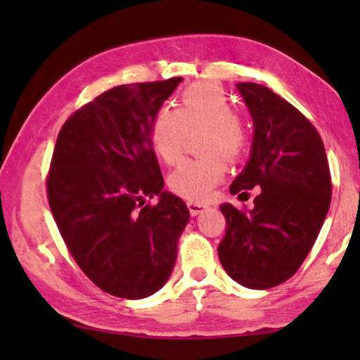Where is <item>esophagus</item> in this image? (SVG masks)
Here are the masks:
<instances>
[{"label": "esophagus", "instance_id": "1", "mask_svg": "<svg viewBox=\"0 0 360 360\" xmlns=\"http://www.w3.org/2000/svg\"><path fill=\"white\" fill-rule=\"evenodd\" d=\"M186 206H188V211H190V214L191 216H196V214H200L201 211H203L206 206L205 205H201V203H196V201H188V203H186Z\"/></svg>", "mask_w": 360, "mask_h": 360}]
</instances>
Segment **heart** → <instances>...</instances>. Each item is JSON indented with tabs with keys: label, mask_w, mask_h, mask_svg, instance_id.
I'll use <instances>...</instances> for the list:
<instances>
[{
	"label": "heart",
	"mask_w": 360,
	"mask_h": 360,
	"mask_svg": "<svg viewBox=\"0 0 360 360\" xmlns=\"http://www.w3.org/2000/svg\"><path fill=\"white\" fill-rule=\"evenodd\" d=\"M200 136V159H188L169 176V186L185 200L210 198L214 186L223 181L228 159L243 154L249 141L248 122L233 110V101L223 88L198 82L181 91L179 108H160L150 124V139L157 155L174 165L184 157L186 137L191 131Z\"/></svg>",
	"instance_id": "heart-1"
}]
</instances>
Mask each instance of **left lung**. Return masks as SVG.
<instances>
[{
    "label": "left lung",
    "mask_w": 360,
    "mask_h": 360,
    "mask_svg": "<svg viewBox=\"0 0 360 360\" xmlns=\"http://www.w3.org/2000/svg\"><path fill=\"white\" fill-rule=\"evenodd\" d=\"M254 120L245 169L233 195L259 188L252 210L221 205L226 234L221 265L236 282L267 290L297 274L316 240L331 203V174L319 132L297 108L267 86L239 83Z\"/></svg>",
    "instance_id": "left-lung-1"
}]
</instances>
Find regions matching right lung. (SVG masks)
Listing matches in <instances>:
<instances>
[{
  "mask_svg": "<svg viewBox=\"0 0 360 360\" xmlns=\"http://www.w3.org/2000/svg\"><path fill=\"white\" fill-rule=\"evenodd\" d=\"M180 77L111 88L63 122L47 198L78 267L103 292L146 298L164 287L190 219L167 193L150 139L155 112ZM157 194L159 204H146Z\"/></svg>",
  "mask_w": 360,
  "mask_h": 360,
  "instance_id": "add662e5",
  "label": "right lung"
}]
</instances>
